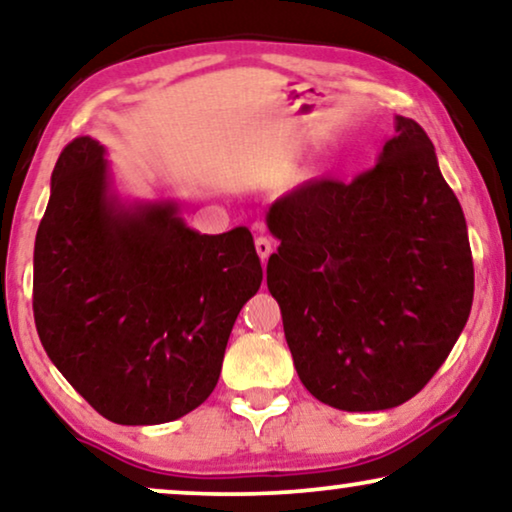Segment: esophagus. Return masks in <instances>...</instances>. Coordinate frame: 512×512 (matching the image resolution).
I'll list each match as a JSON object with an SVG mask.
<instances>
[{"label": "esophagus", "mask_w": 512, "mask_h": 512, "mask_svg": "<svg viewBox=\"0 0 512 512\" xmlns=\"http://www.w3.org/2000/svg\"><path fill=\"white\" fill-rule=\"evenodd\" d=\"M272 249H275V244H272L270 237H265V235L256 237V254L261 256V261H268L270 254H272Z\"/></svg>", "instance_id": "esophagus-1"}]
</instances>
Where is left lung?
I'll return each mask as SVG.
<instances>
[{"label": "left lung", "instance_id": "left-lung-1", "mask_svg": "<svg viewBox=\"0 0 512 512\" xmlns=\"http://www.w3.org/2000/svg\"><path fill=\"white\" fill-rule=\"evenodd\" d=\"M377 165L352 184L307 181L268 209L279 247L268 289L300 382L347 412L424 389L473 305L466 219L422 125L396 116Z\"/></svg>", "mask_w": 512, "mask_h": 512}]
</instances>
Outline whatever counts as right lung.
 Returning <instances> with one entry per match:
<instances>
[{"label":"right lung","instance_id":"obj_1","mask_svg":"<svg viewBox=\"0 0 512 512\" xmlns=\"http://www.w3.org/2000/svg\"><path fill=\"white\" fill-rule=\"evenodd\" d=\"M104 153L76 137L55 163L34 242V324L102 417L165 424L214 391L263 268L249 228L200 235L174 200L123 202Z\"/></svg>","mask_w":512,"mask_h":512}]
</instances>
